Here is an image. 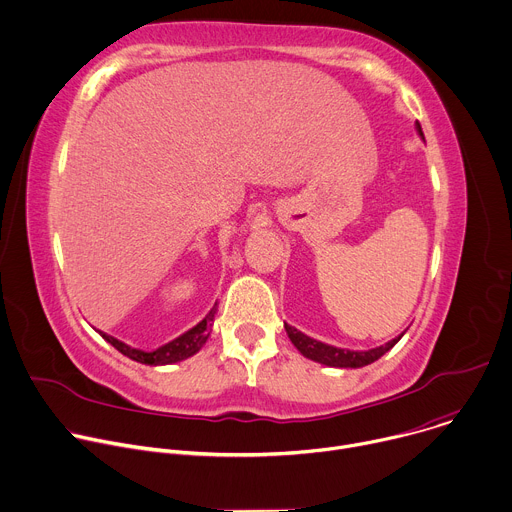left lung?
Wrapping results in <instances>:
<instances>
[{"mask_svg": "<svg viewBox=\"0 0 512 512\" xmlns=\"http://www.w3.org/2000/svg\"><path fill=\"white\" fill-rule=\"evenodd\" d=\"M417 131L419 135L423 137V131H421V125L417 123ZM285 332L289 336V340L294 342V346L310 360H316V362H322L326 364V367H340V369H358V367H364V364H371L375 362L377 358H381L387 350H391L399 340L401 336L393 338L391 342L379 346V348H373V350H367V352H354V350H342V348H336V346H328L324 342H318L302 332H298L296 328H291L285 324Z\"/></svg>", "mask_w": 512, "mask_h": 512, "instance_id": "obj_1", "label": "left lung"}]
</instances>
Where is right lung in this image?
<instances>
[{
  "instance_id": "right-lung-1",
  "label": "right lung",
  "mask_w": 512,
  "mask_h": 512,
  "mask_svg": "<svg viewBox=\"0 0 512 512\" xmlns=\"http://www.w3.org/2000/svg\"><path fill=\"white\" fill-rule=\"evenodd\" d=\"M214 314H216V304H214V308L208 312V316H206L200 324H196L192 330L184 332V334L178 336L176 340H172V342H168V344H164V346H160V348H156V350H152V352H143V350L131 348V346H127V344L119 342L117 338L107 336V334H103V332H101V336H103L109 344H113L121 354L129 356V358H133V360H137V362H143V364H170V362L184 360V358L196 354V352L202 348V344H204V342L208 340V336H210V324H212V320H214Z\"/></svg>"
}]
</instances>
